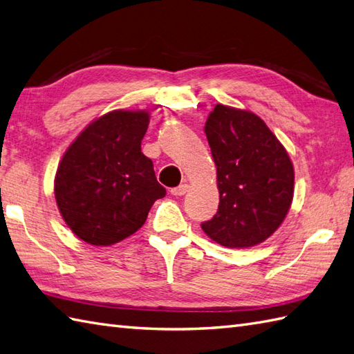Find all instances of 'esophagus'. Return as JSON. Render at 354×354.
<instances>
[{
  "instance_id": "1",
  "label": "esophagus",
  "mask_w": 354,
  "mask_h": 354,
  "mask_svg": "<svg viewBox=\"0 0 354 354\" xmlns=\"http://www.w3.org/2000/svg\"><path fill=\"white\" fill-rule=\"evenodd\" d=\"M187 189H189V185L183 183V185H180V186H177V187H172L171 194L174 195V197H182V195H185V194L187 192Z\"/></svg>"
}]
</instances>
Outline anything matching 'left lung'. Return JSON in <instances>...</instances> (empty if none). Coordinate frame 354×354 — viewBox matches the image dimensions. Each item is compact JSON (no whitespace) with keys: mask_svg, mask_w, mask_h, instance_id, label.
Returning <instances> with one entry per match:
<instances>
[{"mask_svg":"<svg viewBox=\"0 0 354 354\" xmlns=\"http://www.w3.org/2000/svg\"><path fill=\"white\" fill-rule=\"evenodd\" d=\"M204 133L216 167L219 206L201 229L223 247H254L285 221L294 198V165L250 111L216 104Z\"/></svg>","mask_w":354,"mask_h":354,"instance_id":"8db88e82","label":"left lung"}]
</instances>
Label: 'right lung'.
<instances>
[{
    "label": "right lung",
    "instance_id": "right-lung-1",
    "mask_svg": "<svg viewBox=\"0 0 354 354\" xmlns=\"http://www.w3.org/2000/svg\"><path fill=\"white\" fill-rule=\"evenodd\" d=\"M148 111H112L86 125L68 147L54 177V197L75 236L109 247L144 225L165 187L140 151Z\"/></svg>",
    "mask_w": 354,
    "mask_h": 354
}]
</instances>
